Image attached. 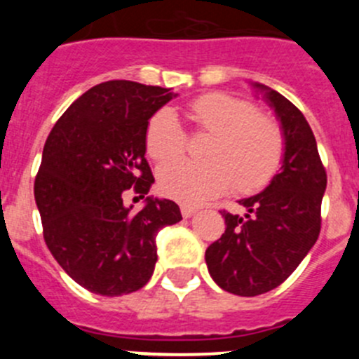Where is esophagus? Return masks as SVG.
<instances>
[{
	"mask_svg": "<svg viewBox=\"0 0 359 359\" xmlns=\"http://www.w3.org/2000/svg\"><path fill=\"white\" fill-rule=\"evenodd\" d=\"M198 206H191V205H182L180 206V212H182V217L184 219H189V217H193L194 213H198Z\"/></svg>",
	"mask_w": 359,
	"mask_h": 359,
	"instance_id": "1",
	"label": "esophagus"
}]
</instances>
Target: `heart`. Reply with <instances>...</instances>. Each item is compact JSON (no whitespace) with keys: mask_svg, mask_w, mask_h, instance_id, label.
I'll list each match as a JSON object with an SVG mask.
<instances>
[{"mask_svg":"<svg viewBox=\"0 0 359 359\" xmlns=\"http://www.w3.org/2000/svg\"><path fill=\"white\" fill-rule=\"evenodd\" d=\"M187 112L194 125L210 132L201 151L205 158H177L159 166L158 186L165 196L200 203L226 193L233 184L241 193H252L269 182L283 156V137L273 119L220 92L194 99ZM182 147L184 132L175 112L158 111L146 130L149 156L165 161Z\"/></svg>","mask_w":359,"mask_h":359,"instance_id":"1","label":"heart"}]
</instances>
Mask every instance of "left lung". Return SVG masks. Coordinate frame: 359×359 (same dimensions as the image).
Returning a JSON list of instances; mask_svg holds the SVG:
<instances>
[{
    "label": "left lung",
    "instance_id": "8db88e82",
    "mask_svg": "<svg viewBox=\"0 0 359 359\" xmlns=\"http://www.w3.org/2000/svg\"><path fill=\"white\" fill-rule=\"evenodd\" d=\"M274 111L283 135L281 168L259 194L240 200L245 215L222 212L226 231L206 248L222 290L255 297L280 287L316 243L327 172L304 114L276 90L250 83Z\"/></svg>",
    "mask_w": 359,
    "mask_h": 359
}]
</instances>
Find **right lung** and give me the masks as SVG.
I'll return each instance as SVG.
<instances>
[{
	"label": "right lung",
	"mask_w": 359,
	"mask_h": 359,
	"mask_svg": "<svg viewBox=\"0 0 359 359\" xmlns=\"http://www.w3.org/2000/svg\"><path fill=\"white\" fill-rule=\"evenodd\" d=\"M177 97L172 88L114 79L69 106L50 132L34 180L46 247L83 288L107 297L142 288L156 266V234L182 220L177 203L147 196L140 212L125 206L154 182L146 130Z\"/></svg>",
	"instance_id": "add662e5"
}]
</instances>
